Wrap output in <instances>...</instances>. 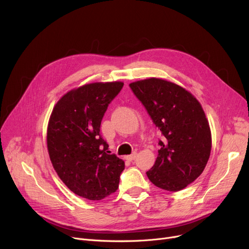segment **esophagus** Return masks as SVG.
<instances>
[{
    "instance_id": "esophagus-1",
    "label": "esophagus",
    "mask_w": 249,
    "mask_h": 249,
    "mask_svg": "<svg viewBox=\"0 0 249 249\" xmlns=\"http://www.w3.org/2000/svg\"><path fill=\"white\" fill-rule=\"evenodd\" d=\"M136 155H137V153H133V154H131V155L125 156L124 158H125L127 161H132V160H134V159L136 158Z\"/></svg>"
}]
</instances>
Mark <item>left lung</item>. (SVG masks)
Returning <instances> with one entry per match:
<instances>
[{"instance_id": "obj_1", "label": "left lung", "mask_w": 249, "mask_h": 249, "mask_svg": "<svg viewBox=\"0 0 249 249\" xmlns=\"http://www.w3.org/2000/svg\"><path fill=\"white\" fill-rule=\"evenodd\" d=\"M129 87L164 136L148 178L165 191H181L203 173L210 158L212 135L202 105L191 92L160 78Z\"/></svg>"}]
</instances>
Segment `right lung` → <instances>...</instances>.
Listing matches in <instances>:
<instances>
[{"label":"right lung","mask_w":249,"mask_h":249,"mask_svg":"<svg viewBox=\"0 0 249 249\" xmlns=\"http://www.w3.org/2000/svg\"><path fill=\"white\" fill-rule=\"evenodd\" d=\"M123 82H96L66 93L47 124V151L62 181L77 196L99 200L113 194L124 162L108 154L100 124ZM110 153V152H109Z\"/></svg>","instance_id":"right-lung-1"}]
</instances>
